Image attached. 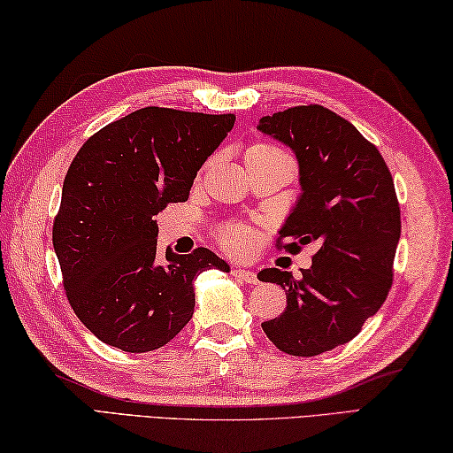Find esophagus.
<instances>
[{"mask_svg":"<svg viewBox=\"0 0 453 453\" xmlns=\"http://www.w3.org/2000/svg\"><path fill=\"white\" fill-rule=\"evenodd\" d=\"M232 274L235 276V280H239V282H245V284H257L258 282V278H257V274L255 273H251V271H245V268H232Z\"/></svg>","mask_w":453,"mask_h":453,"instance_id":"esophagus-1","label":"esophagus"}]
</instances>
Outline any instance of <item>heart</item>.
<instances>
[{"label": "heart", "mask_w": 453, "mask_h": 453, "mask_svg": "<svg viewBox=\"0 0 453 453\" xmlns=\"http://www.w3.org/2000/svg\"><path fill=\"white\" fill-rule=\"evenodd\" d=\"M263 161L292 163L290 157H288L280 148L273 146V143H253V146L247 148L245 165H251V163H263ZM216 237L219 245L232 255H247L257 243V235L247 224L221 226L216 232Z\"/></svg>", "instance_id": "heart-1"}]
</instances>
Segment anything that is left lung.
Masks as SVG:
<instances>
[{
    "label": "left lung",
    "instance_id": "8db88e82",
    "mask_svg": "<svg viewBox=\"0 0 453 453\" xmlns=\"http://www.w3.org/2000/svg\"><path fill=\"white\" fill-rule=\"evenodd\" d=\"M258 130L290 146L300 163L303 192L276 247H317L302 278L280 268L258 273L286 290V310L263 331L286 354L317 356L352 341L391 290L401 235L395 185L378 148L321 104L263 117Z\"/></svg>",
    "mask_w": 453,
    "mask_h": 453
}]
</instances>
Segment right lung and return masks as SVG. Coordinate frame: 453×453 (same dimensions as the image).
Wrapping results in <instances>:
<instances>
[{
	"label": "right lung",
	"instance_id": "obj_1",
	"mask_svg": "<svg viewBox=\"0 0 453 453\" xmlns=\"http://www.w3.org/2000/svg\"><path fill=\"white\" fill-rule=\"evenodd\" d=\"M235 114L146 107L95 132L62 187L52 243L67 302L99 341L150 352L180 333L195 311L192 280L229 266L204 247L157 258V221L185 202L198 169Z\"/></svg>",
	"mask_w": 453,
	"mask_h": 453
}]
</instances>
